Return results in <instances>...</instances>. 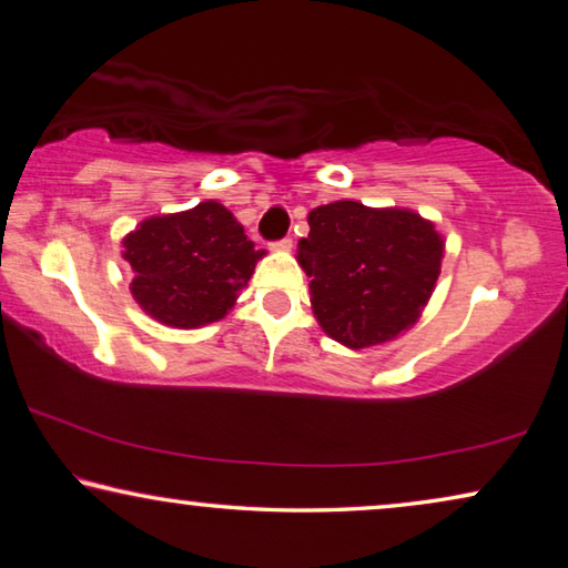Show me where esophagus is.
<instances>
[{
	"label": "esophagus",
	"mask_w": 568,
	"mask_h": 568,
	"mask_svg": "<svg viewBox=\"0 0 568 568\" xmlns=\"http://www.w3.org/2000/svg\"><path fill=\"white\" fill-rule=\"evenodd\" d=\"M273 248H275V251H291V248H293V239H281V241H275V243H273Z\"/></svg>",
	"instance_id": "1"
}]
</instances>
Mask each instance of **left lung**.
<instances>
[{"label":"left lung","instance_id":"1","mask_svg":"<svg viewBox=\"0 0 568 568\" xmlns=\"http://www.w3.org/2000/svg\"><path fill=\"white\" fill-rule=\"evenodd\" d=\"M297 261L311 275L317 323L347 347L387 343L419 317L435 291L442 235L412 211L335 201L307 215Z\"/></svg>","mask_w":568,"mask_h":568}]
</instances>
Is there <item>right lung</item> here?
I'll return each mask as SVG.
<instances>
[{
	"label": "right lung",
	"instance_id": "obj_1",
	"mask_svg": "<svg viewBox=\"0 0 568 568\" xmlns=\"http://www.w3.org/2000/svg\"><path fill=\"white\" fill-rule=\"evenodd\" d=\"M131 263V293L159 323L199 327L231 311L248 285L263 251L221 203L205 201L191 211L143 221L123 239Z\"/></svg>",
	"mask_w": 568,
	"mask_h": 568
}]
</instances>
